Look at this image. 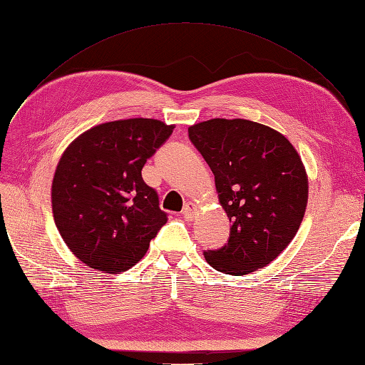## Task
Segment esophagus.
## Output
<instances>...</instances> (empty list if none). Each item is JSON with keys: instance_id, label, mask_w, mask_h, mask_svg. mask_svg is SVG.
Returning a JSON list of instances; mask_svg holds the SVG:
<instances>
[{"instance_id": "34e87169", "label": "esophagus", "mask_w": 365, "mask_h": 365, "mask_svg": "<svg viewBox=\"0 0 365 365\" xmlns=\"http://www.w3.org/2000/svg\"><path fill=\"white\" fill-rule=\"evenodd\" d=\"M195 212H197V205H194L192 202H188L183 207V211H182V214H183V217L186 219V220H192L194 217H195Z\"/></svg>"}]
</instances>
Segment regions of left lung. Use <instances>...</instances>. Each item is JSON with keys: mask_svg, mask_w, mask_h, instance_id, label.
Returning a JSON list of instances; mask_svg holds the SVG:
<instances>
[{"mask_svg": "<svg viewBox=\"0 0 365 365\" xmlns=\"http://www.w3.org/2000/svg\"><path fill=\"white\" fill-rule=\"evenodd\" d=\"M208 163L228 214V244L205 251L220 273L244 276L268 265L293 240L308 199V180L293 145L265 125L212 118L188 128Z\"/></svg>", "mask_w": 365, "mask_h": 365, "instance_id": "8db88e82", "label": "left lung"}]
</instances>
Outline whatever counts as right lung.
<instances>
[{
    "instance_id": "right-lung-1",
    "label": "right lung",
    "mask_w": 365,
    "mask_h": 365,
    "mask_svg": "<svg viewBox=\"0 0 365 365\" xmlns=\"http://www.w3.org/2000/svg\"><path fill=\"white\" fill-rule=\"evenodd\" d=\"M173 129L153 118L109 121L64 151L52 182V211L64 244L83 264L117 274L145 256L168 214L142 170Z\"/></svg>"
}]
</instances>
